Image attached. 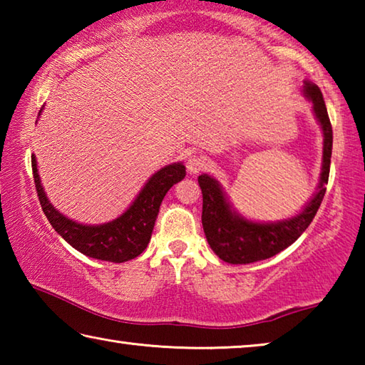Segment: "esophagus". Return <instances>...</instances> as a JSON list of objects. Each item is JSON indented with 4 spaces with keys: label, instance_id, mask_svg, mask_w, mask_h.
<instances>
[{
    "label": "esophagus",
    "instance_id": "obj_1",
    "mask_svg": "<svg viewBox=\"0 0 365 365\" xmlns=\"http://www.w3.org/2000/svg\"><path fill=\"white\" fill-rule=\"evenodd\" d=\"M206 160L200 154H191V156L187 159V170L190 174H200V172L205 169Z\"/></svg>",
    "mask_w": 365,
    "mask_h": 365
}]
</instances>
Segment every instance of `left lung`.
Here are the masks:
<instances>
[{
  "instance_id": "8db88e82",
  "label": "left lung",
  "mask_w": 365,
  "mask_h": 365,
  "mask_svg": "<svg viewBox=\"0 0 365 365\" xmlns=\"http://www.w3.org/2000/svg\"><path fill=\"white\" fill-rule=\"evenodd\" d=\"M302 93L307 101H311L312 113L322 128L324 154L316 193L298 214L277 222L246 219L232 206L219 180L207 174L197 177V183L202 191V228L209 246L222 261L228 264H251L279 255L280 251L293 245L316 217L325 196V185L329 183L333 132L319 86L304 80Z\"/></svg>"
}]
</instances>
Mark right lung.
I'll return each instance as SVG.
<instances>
[{
  "label": "right lung",
  "instance_id": "add662e5",
  "mask_svg": "<svg viewBox=\"0 0 365 365\" xmlns=\"http://www.w3.org/2000/svg\"><path fill=\"white\" fill-rule=\"evenodd\" d=\"M32 170L41 209L54 230L82 255L108 262L130 261L146 250L165 193L187 175L183 163L164 165L148 178L132 205L119 217L106 224L86 225L66 217L49 202L38 175L35 154H32Z\"/></svg>",
  "mask_w": 365,
  "mask_h": 365
}]
</instances>
